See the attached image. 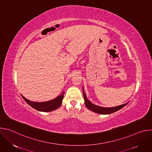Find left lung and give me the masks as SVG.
Returning <instances> with one entry per match:
<instances>
[{
    "instance_id": "obj_1",
    "label": "left lung",
    "mask_w": 152,
    "mask_h": 152,
    "mask_svg": "<svg viewBox=\"0 0 152 152\" xmlns=\"http://www.w3.org/2000/svg\"><path fill=\"white\" fill-rule=\"evenodd\" d=\"M83 97H84V101H85V104L86 106V107L88 108V110H91V111H93L96 113L100 114H110L114 113L118 110H120L121 108L124 107L128 103L123 104L121 105H119L117 106H114V107H105L103 106H100L96 104H93L91 101H90L88 99L87 97L86 96V94L85 93L83 87Z\"/></svg>"
}]
</instances>
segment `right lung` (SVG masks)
Listing matches in <instances>:
<instances>
[{
  "mask_svg": "<svg viewBox=\"0 0 152 152\" xmlns=\"http://www.w3.org/2000/svg\"><path fill=\"white\" fill-rule=\"evenodd\" d=\"M64 91L58 97L52 99L51 100L46 102H37L31 101L26 98H25L23 95H21L25 101L32 107L34 108L35 110L41 111V112H50L54 110H56L61 105L62 102V99L64 98Z\"/></svg>",
  "mask_w": 152,
  "mask_h": 152,
  "instance_id": "add662e5",
  "label": "right lung"
}]
</instances>
